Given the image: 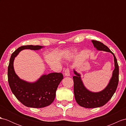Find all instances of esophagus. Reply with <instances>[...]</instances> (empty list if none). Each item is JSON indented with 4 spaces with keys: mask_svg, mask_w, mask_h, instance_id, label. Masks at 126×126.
Wrapping results in <instances>:
<instances>
[{
    "mask_svg": "<svg viewBox=\"0 0 126 126\" xmlns=\"http://www.w3.org/2000/svg\"><path fill=\"white\" fill-rule=\"evenodd\" d=\"M64 74H65V76H70V71L68 68H67L65 70V73H64Z\"/></svg>",
    "mask_w": 126,
    "mask_h": 126,
    "instance_id": "obj_1",
    "label": "esophagus"
}]
</instances>
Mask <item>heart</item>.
Returning a JSON list of instances; mask_svg holds the SVG:
<instances>
[{"label":"heart","instance_id":"1","mask_svg":"<svg viewBox=\"0 0 126 126\" xmlns=\"http://www.w3.org/2000/svg\"><path fill=\"white\" fill-rule=\"evenodd\" d=\"M75 53V51L74 50H72V51H70L69 52L67 53V58H69L71 56H72L73 54H74Z\"/></svg>","mask_w":126,"mask_h":126}]
</instances>
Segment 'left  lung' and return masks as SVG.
Returning <instances> with one entry per match:
<instances>
[{"label": "left lung", "mask_w": 126, "mask_h": 126, "mask_svg": "<svg viewBox=\"0 0 126 126\" xmlns=\"http://www.w3.org/2000/svg\"><path fill=\"white\" fill-rule=\"evenodd\" d=\"M94 47L98 51H105L113 54L114 69L108 84L103 90L98 92L91 91L85 87L81 78V75L73 69L74 93L76 102L79 106L85 108H96L104 106L111 99L117 88L119 82V66L114 53L103 43L98 41H91Z\"/></svg>", "instance_id": "8db88e82"}]
</instances>
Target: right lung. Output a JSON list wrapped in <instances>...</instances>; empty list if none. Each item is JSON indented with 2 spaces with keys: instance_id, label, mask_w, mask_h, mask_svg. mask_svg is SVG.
Instances as JSON below:
<instances>
[{
  "instance_id": "add662e5",
  "label": "right lung",
  "mask_w": 126,
  "mask_h": 126,
  "mask_svg": "<svg viewBox=\"0 0 126 126\" xmlns=\"http://www.w3.org/2000/svg\"><path fill=\"white\" fill-rule=\"evenodd\" d=\"M43 46L26 45L17 48L12 53L8 67V81L12 92L24 105L32 108H42L50 105L56 97L58 85L63 75L59 73L43 74L35 82L20 79L15 72L14 61L21 51L26 49L39 50Z\"/></svg>"
}]
</instances>
